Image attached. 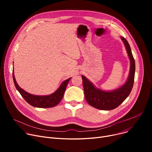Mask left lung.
Instances as JSON below:
<instances>
[{
	"mask_svg": "<svg viewBox=\"0 0 152 152\" xmlns=\"http://www.w3.org/2000/svg\"><path fill=\"white\" fill-rule=\"evenodd\" d=\"M130 59L129 75L126 83L119 88L112 91H104L97 89L85 76H82L85 98L92 107L99 110H111L117 108L130 94L134 81L135 60L130 45L127 40L121 37Z\"/></svg>",
	"mask_w": 152,
	"mask_h": 152,
	"instance_id": "1",
	"label": "left lung"
}]
</instances>
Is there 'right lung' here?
Returning a JSON list of instances; mask_svg holds the SVG:
<instances>
[{
  "instance_id": "1",
  "label": "right lung",
  "mask_w": 152,
  "mask_h": 152,
  "mask_svg": "<svg viewBox=\"0 0 152 152\" xmlns=\"http://www.w3.org/2000/svg\"><path fill=\"white\" fill-rule=\"evenodd\" d=\"M13 82L15 86L16 89L20 93L21 96L23 97L29 105L37 108H51L55 107L58 105L60 102L61 100L64 93H65L66 87L70 79L69 78L66 80L64 81L60 85L59 88L53 94L49 95H44V96H39V95H35L29 94L22 89L18 86L17 81L15 80V77L13 71Z\"/></svg>"
}]
</instances>
